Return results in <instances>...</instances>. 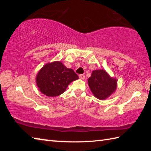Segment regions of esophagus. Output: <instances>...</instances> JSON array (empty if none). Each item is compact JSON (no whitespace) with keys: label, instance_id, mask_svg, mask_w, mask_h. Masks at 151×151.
<instances>
[{"label":"esophagus","instance_id":"obj_1","mask_svg":"<svg viewBox=\"0 0 151 151\" xmlns=\"http://www.w3.org/2000/svg\"><path fill=\"white\" fill-rule=\"evenodd\" d=\"M78 76L81 79H85V76L84 75H79Z\"/></svg>","mask_w":151,"mask_h":151}]
</instances>
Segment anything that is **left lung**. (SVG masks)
Wrapping results in <instances>:
<instances>
[{
  "label": "left lung",
  "instance_id": "8db88e82",
  "mask_svg": "<svg viewBox=\"0 0 151 151\" xmlns=\"http://www.w3.org/2000/svg\"><path fill=\"white\" fill-rule=\"evenodd\" d=\"M88 83L94 95L103 100L115 91L117 82L116 79L110 77L104 70H96L88 78Z\"/></svg>",
  "mask_w": 151,
  "mask_h": 151
}]
</instances>
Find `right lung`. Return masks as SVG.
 <instances>
[{"label":"right lung","instance_id":"add662e5","mask_svg":"<svg viewBox=\"0 0 151 151\" xmlns=\"http://www.w3.org/2000/svg\"><path fill=\"white\" fill-rule=\"evenodd\" d=\"M78 78L71 68L59 61L48 63L40 70L37 76V84L42 93L48 96H57L65 91L68 85Z\"/></svg>","mask_w":151,"mask_h":151}]
</instances>
